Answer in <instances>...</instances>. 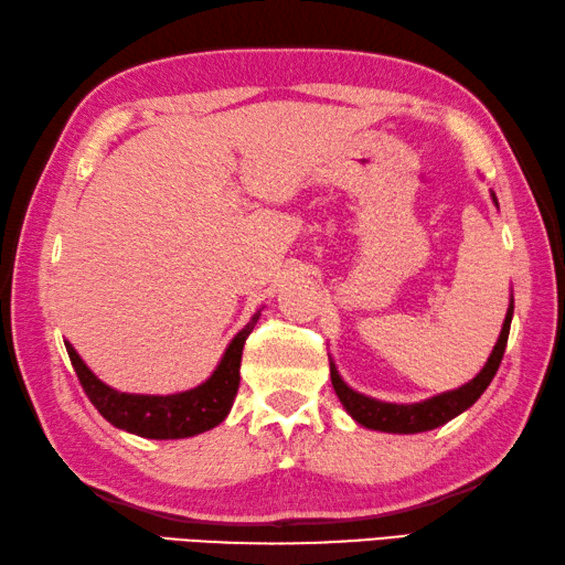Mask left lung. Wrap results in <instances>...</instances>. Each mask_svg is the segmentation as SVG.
<instances>
[{
  "mask_svg": "<svg viewBox=\"0 0 565 565\" xmlns=\"http://www.w3.org/2000/svg\"><path fill=\"white\" fill-rule=\"evenodd\" d=\"M491 200L497 204V194L491 192ZM499 207V204H497ZM511 316H514V299L509 303V311L504 318V326H501L499 341L491 351L487 365L481 367L477 377H471L467 385H461L457 390H449V393L435 395L429 399H423V403H413V405H395V403H381V399L367 397L355 393L353 387H348L343 383V377L338 375L335 365L331 363V383L338 399H341L343 407L348 409L358 425H363L367 429H377V433H395V435H415V433H427V429H435L439 425L449 423V419L457 417L459 413H465L467 407H471L481 397V393L489 387L491 377L497 375L501 358H504L507 351V341H509V328H511Z\"/></svg>",
  "mask_w": 565,
  "mask_h": 565,
  "instance_id": "8db88e82",
  "label": "left lung"
}]
</instances>
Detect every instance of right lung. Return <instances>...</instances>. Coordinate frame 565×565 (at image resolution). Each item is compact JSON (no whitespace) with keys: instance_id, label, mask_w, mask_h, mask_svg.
<instances>
[{"instance_id":"1","label":"right lung","mask_w":565,"mask_h":565,"mask_svg":"<svg viewBox=\"0 0 565 565\" xmlns=\"http://www.w3.org/2000/svg\"><path fill=\"white\" fill-rule=\"evenodd\" d=\"M256 321H259V313H254L252 321L232 338L220 365L214 367L207 381L175 395L118 393L88 371V365L81 361V355L68 341L66 351L88 399L110 425L148 439H182L207 433L230 415L239 390L244 341L254 331Z\"/></svg>"}]
</instances>
